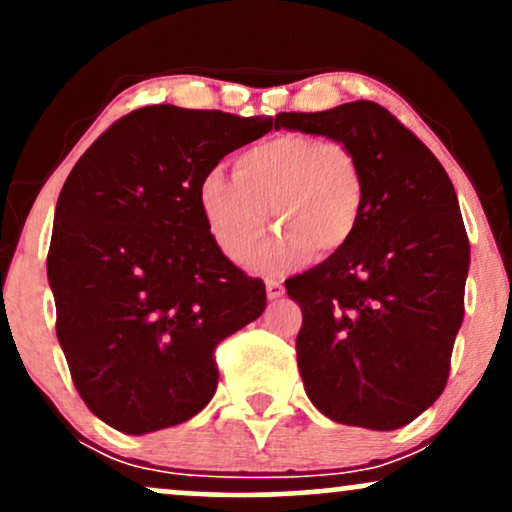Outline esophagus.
<instances>
[{
  "label": "esophagus",
  "instance_id": "obj_1",
  "mask_svg": "<svg viewBox=\"0 0 512 512\" xmlns=\"http://www.w3.org/2000/svg\"><path fill=\"white\" fill-rule=\"evenodd\" d=\"M284 296V284L279 279H267V298L276 301V298Z\"/></svg>",
  "mask_w": 512,
  "mask_h": 512
}]
</instances>
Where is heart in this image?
Returning <instances> with one entry per match:
<instances>
[{"instance_id":"obj_1","label":"heart","mask_w":512,"mask_h":512,"mask_svg":"<svg viewBox=\"0 0 512 512\" xmlns=\"http://www.w3.org/2000/svg\"><path fill=\"white\" fill-rule=\"evenodd\" d=\"M233 178L219 168L197 180V207L223 257L245 262L264 226L272 238L255 255L262 269H289L313 252L332 255L351 243L366 209V182L354 151L308 132H279L245 146Z\"/></svg>"}]
</instances>
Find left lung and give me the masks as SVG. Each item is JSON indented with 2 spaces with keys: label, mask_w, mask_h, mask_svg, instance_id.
<instances>
[{
  "label": "left lung",
  "mask_w": 512,
  "mask_h": 512,
  "mask_svg": "<svg viewBox=\"0 0 512 512\" xmlns=\"http://www.w3.org/2000/svg\"><path fill=\"white\" fill-rule=\"evenodd\" d=\"M274 127L346 144L366 182L354 240L286 281L303 310L305 392L337 424L407 426L445 390L464 317L469 240L455 187L431 149L373 101L279 113Z\"/></svg>",
  "instance_id": "1"
}]
</instances>
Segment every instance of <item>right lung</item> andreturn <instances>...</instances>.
<instances>
[{
  "mask_svg": "<svg viewBox=\"0 0 512 512\" xmlns=\"http://www.w3.org/2000/svg\"><path fill=\"white\" fill-rule=\"evenodd\" d=\"M269 129L264 115L146 105L64 182L48 252L57 339L76 392L117 431L199 414L219 383L214 349L264 313L262 281L209 238L197 180Z\"/></svg>",
  "mask_w": 512,
  "mask_h": 512,
  "instance_id": "add662e5",
  "label": "right lung"
}]
</instances>
